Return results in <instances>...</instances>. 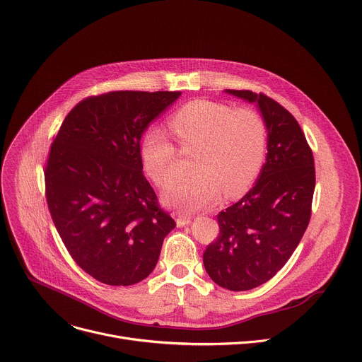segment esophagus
Listing matches in <instances>:
<instances>
[{"label": "esophagus", "mask_w": 362, "mask_h": 362, "mask_svg": "<svg viewBox=\"0 0 362 362\" xmlns=\"http://www.w3.org/2000/svg\"><path fill=\"white\" fill-rule=\"evenodd\" d=\"M189 221H191L189 214H178V216H177V226H178V228H182V226L188 225Z\"/></svg>", "instance_id": "esophagus-1"}]
</instances>
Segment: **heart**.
<instances>
[{"mask_svg":"<svg viewBox=\"0 0 362 362\" xmlns=\"http://www.w3.org/2000/svg\"><path fill=\"white\" fill-rule=\"evenodd\" d=\"M170 129L182 151L197 149L188 178L165 192L170 206L194 211L213 204L220 194L235 199L258 178L267 156L268 126L252 108L196 100L182 105L170 119ZM144 165L156 185L173 184L178 151L160 127H149L142 137Z\"/></svg>","mask_w":362,"mask_h":362,"instance_id":"b5f03b06","label":"heart"}]
</instances>
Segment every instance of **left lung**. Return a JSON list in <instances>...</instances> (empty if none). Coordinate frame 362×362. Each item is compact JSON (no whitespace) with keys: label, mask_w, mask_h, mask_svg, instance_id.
<instances>
[{"label":"left lung","mask_w":362,"mask_h":362,"mask_svg":"<svg viewBox=\"0 0 362 362\" xmlns=\"http://www.w3.org/2000/svg\"><path fill=\"white\" fill-rule=\"evenodd\" d=\"M226 93L258 103L268 153L252 189L217 214L218 236L203 262L217 286L246 291L271 280L296 251L310 221L316 173L313 152L288 110L262 93Z\"/></svg>","instance_id":"left-lung-1"}]
</instances>
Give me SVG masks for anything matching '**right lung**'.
<instances>
[{"mask_svg":"<svg viewBox=\"0 0 362 362\" xmlns=\"http://www.w3.org/2000/svg\"><path fill=\"white\" fill-rule=\"evenodd\" d=\"M180 91H108L65 117L45 165L52 220L76 265L108 286L153 271L175 220L144 175L141 139Z\"/></svg>","mask_w":362,"mask_h":362,"instance_id":"add662e5","label":"right lung"}]
</instances>
